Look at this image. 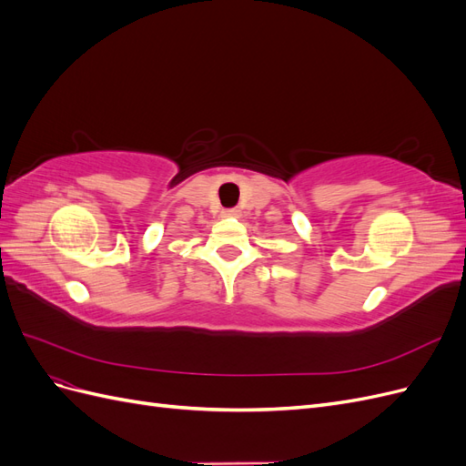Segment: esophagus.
<instances>
[{
  "label": "esophagus",
  "instance_id": "34e87169",
  "mask_svg": "<svg viewBox=\"0 0 466 466\" xmlns=\"http://www.w3.org/2000/svg\"><path fill=\"white\" fill-rule=\"evenodd\" d=\"M223 216H228V218H235V216H238V209H237V208H231V209H223Z\"/></svg>",
  "mask_w": 466,
  "mask_h": 466
}]
</instances>
